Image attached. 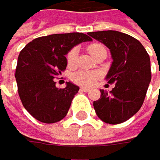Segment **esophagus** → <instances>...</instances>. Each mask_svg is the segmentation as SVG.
I'll return each instance as SVG.
<instances>
[{"label":"esophagus","instance_id":"esophagus-1","mask_svg":"<svg viewBox=\"0 0 160 160\" xmlns=\"http://www.w3.org/2000/svg\"><path fill=\"white\" fill-rule=\"evenodd\" d=\"M81 91L82 92H88L91 89H89L88 88H81Z\"/></svg>","mask_w":160,"mask_h":160}]
</instances>
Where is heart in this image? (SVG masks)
I'll return each instance as SVG.
<instances>
[{
  "mask_svg": "<svg viewBox=\"0 0 160 160\" xmlns=\"http://www.w3.org/2000/svg\"><path fill=\"white\" fill-rule=\"evenodd\" d=\"M105 50V48L100 45V43H97L93 42L91 43L88 47V51L91 55L94 58L100 51ZM78 58V50L77 48H72V50H69V52L67 55V62L69 66H72L77 61ZM98 76L96 72H88V71H78L74 73H72V79L73 82H76L77 84H79V86H83V87H92L96 83L97 79H98Z\"/></svg>",
  "mask_w": 160,
  "mask_h": 160,
  "instance_id": "heart-1",
  "label": "heart"
}]
</instances>
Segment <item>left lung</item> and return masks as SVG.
Masks as SVG:
<instances>
[{"label":"left lung","instance_id":"left-lung-1","mask_svg":"<svg viewBox=\"0 0 160 160\" xmlns=\"http://www.w3.org/2000/svg\"><path fill=\"white\" fill-rule=\"evenodd\" d=\"M108 47L112 63L107 74L114 88L107 92L100 89V98L93 102L98 117L109 124L127 122L138 112L151 79L150 58L144 47L133 37L118 31L88 32Z\"/></svg>","mask_w":160,"mask_h":160}]
</instances>
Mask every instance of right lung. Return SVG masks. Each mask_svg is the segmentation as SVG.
<instances>
[{"label": "right lung", "mask_w": 160, "mask_h": 160, "mask_svg": "<svg viewBox=\"0 0 160 160\" xmlns=\"http://www.w3.org/2000/svg\"><path fill=\"white\" fill-rule=\"evenodd\" d=\"M89 41L82 32L55 33L35 38L21 51L15 74L18 92L24 108L38 122L55 123L67 115L79 88L68 82L58 88L55 78L66 69L69 50Z\"/></svg>", "instance_id": "right-lung-1"}]
</instances>
